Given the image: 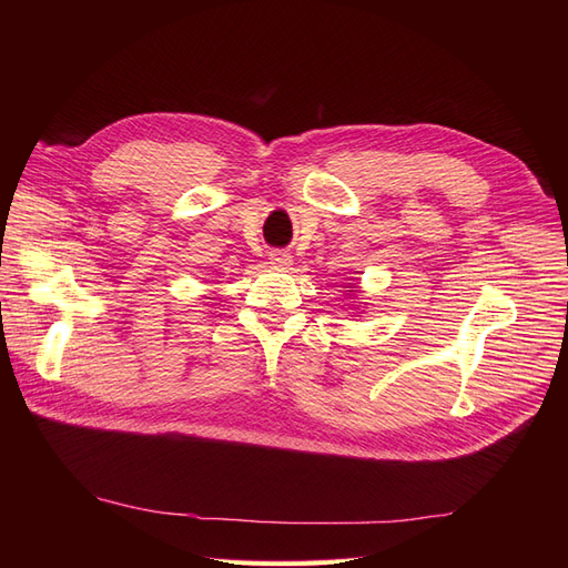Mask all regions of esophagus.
<instances>
[{"label":"esophagus","instance_id":"esophagus-1","mask_svg":"<svg viewBox=\"0 0 568 568\" xmlns=\"http://www.w3.org/2000/svg\"><path fill=\"white\" fill-rule=\"evenodd\" d=\"M270 261H272L274 267H288L291 263H294V257H291V255L284 253V251H272V253H270Z\"/></svg>","mask_w":568,"mask_h":568}]
</instances>
